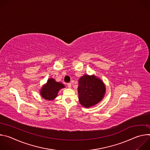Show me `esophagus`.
<instances>
[{
	"instance_id": "1",
	"label": "esophagus",
	"mask_w": 150,
	"mask_h": 150,
	"mask_svg": "<svg viewBox=\"0 0 150 150\" xmlns=\"http://www.w3.org/2000/svg\"><path fill=\"white\" fill-rule=\"evenodd\" d=\"M67 86H68V88H71V83H67Z\"/></svg>"
}]
</instances>
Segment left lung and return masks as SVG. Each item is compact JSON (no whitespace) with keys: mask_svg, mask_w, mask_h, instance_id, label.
Wrapping results in <instances>:
<instances>
[{"mask_svg":"<svg viewBox=\"0 0 150 150\" xmlns=\"http://www.w3.org/2000/svg\"><path fill=\"white\" fill-rule=\"evenodd\" d=\"M78 82V98L82 106L88 108L102 100L105 87L99 78L95 75H84L79 79Z\"/></svg>","mask_w":150,"mask_h":150,"instance_id":"8db88e82","label":"left lung"}]
</instances>
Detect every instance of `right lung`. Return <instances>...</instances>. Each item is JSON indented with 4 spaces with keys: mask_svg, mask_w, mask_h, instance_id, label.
I'll use <instances>...</instances> for the list:
<instances>
[{
    "mask_svg": "<svg viewBox=\"0 0 150 150\" xmlns=\"http://www.w3.org/2000/svg\"><path fill=\"white\" fill-rule=\"evenodd\" d=\"M63 88H65L63 83L56 82L53 78H49L40 90V95L46 100H53L57 96L59 91Z\"/></svg>",
    "mask_w": 150,
    "mask_h": 150,
    "instance_id": "right-lung-1",
    "label": "right lung"
}]
</instances>
